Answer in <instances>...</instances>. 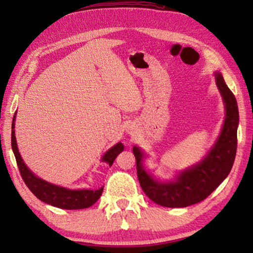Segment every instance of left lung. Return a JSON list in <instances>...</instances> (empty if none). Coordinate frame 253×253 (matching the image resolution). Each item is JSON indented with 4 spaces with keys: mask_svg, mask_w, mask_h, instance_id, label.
I'll return each instance as SVG.
<instances>
[{
    "mask_svg": "<svg viewBox=\"0 0 253 253\" xmlns=\"http://www.w3.org/2000/svg\"><path fill=\"white\" fill-rule=\"evenodd\" d=\"M214 75L224 102L225 118L215 144L202 161L190 169L181 170L173 181L162 182L146 172L143 165L145 154L142 149L138 146L132 147L140 186L153 202L162 207L186 208L201 202L224 181L233 166L237 154L238 104L220 72Z\"/></svg>",
    "mask_w": 253,
    "mask_h": 253,
    "instance_id": "8db88e82",
    "label": "left lung"
}]
</instances>
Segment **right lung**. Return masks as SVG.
<instances>
[{
	"instance_id": "add662e5",
	"label": "right lung",
	"mask_w": 253,
	"mask_h": 253,
	"mask_svg": "<svg viewBox=\"0 0 253 253\" xmlns=\"http://www.w3.org/2000/svg\"><path fill=\"white\" fill-rule=\"evenodd\" d=\"M16 115V114H15ZM15 115L12 122V134H11V143L12 149H13L16 164H18L19 170L21 173L24 183L27 184L29 190L37 196L38 199L41 200L42 202L52 205V207L65 209V210H80L91 207L95 204L98 199L102 194L104 186L100 187L99 190H70V188L62 187L59 185H54L52 183H49L38 177L32 170L28 169V166L24 164V162L21 157L18 145H16L15 139V130H14V122ZM124 151V145L122 143H117L113 147L107 151L104 156L101 158V162H105L109 166L113 165L115 158L118 156Z\"/></svg>"
}]
</instances>
